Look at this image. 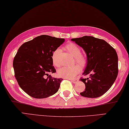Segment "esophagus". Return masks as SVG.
<instances>
[{
	"label": "esophagus",
	"instance_id": "esophagus-1",
	"mask_svg": "<svg viewBox=\"0 0 129 129\" xmlns=\"http://www.w3.org/2000/svg\"><path fill=\"white\" fill-rule=\"evenodd\" d=\"M78 81V79H73V80H71V82H73V83H76Z\"/></svg>",
	"mask_w": 129,
	"mask_h": 129
}]
</instances>
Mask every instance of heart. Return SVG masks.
<instances>
[{
    "mask_svg": "<svg viewBox=\"0 0 129 129\" xmlns=\"http://www.w3.org/2000/svg\"><path fill=\"white\" fill-rule=\"evenodd\" d=\"M65 49L74 58L75 62L82 67L86 66L88 62L87 56L82 54L81 49L77 45L74 43H70L65 46ZM60 50L57 49L52 54V61L54 66L58 67L60 66L59 56L60 54ZM80 69L78 66L73 67H63L58 70V75L60 77L71 79L75 77L80 73Z\"/></svg>",
    "mask_w": 129,
    "mask_h": 129,
    "instance_id": "1",
    "label": "heart"
}]
</instances>
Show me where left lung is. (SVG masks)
<instances>
[{"label":"left lung","instance_id":"left-lung-1","mask_svg":"<svg viewBox=\"0 0 129 129\" xmlns=\"http://www.w3.org/2000/svg\"><path fill=\"white\" fill-rule=\"evenodd\" d=\"M87 54L88 62L84 75L80 80L85 84V89L80 92L85 98H96L106 93L116 80L118 73V55L115 49L104 40L92 36L73 38Z\"/></svg>","mask_w":129,"mask_h":129}]
</instances>
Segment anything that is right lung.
Returning <instances> with one entry per match:
<instances>
[{
    "label": "right lung",
    "mask_w": 129,
    "mask_h": 129,
    "mask_svg": "<svg viewBox=\"0 0 129 129\" xmlns=\"http://www.w3.org/2000/svg\"><path fill=\"white\" fill-rule=\"evenodd\" d=\"M64 38L41 35L24 43L13 61L15 77L20 88L31 97L44 99L55 94L63 79L53 78L55 73L52 54Z\"/></svg>",
    "instance_id": "obj_1"
}]
</instances>
